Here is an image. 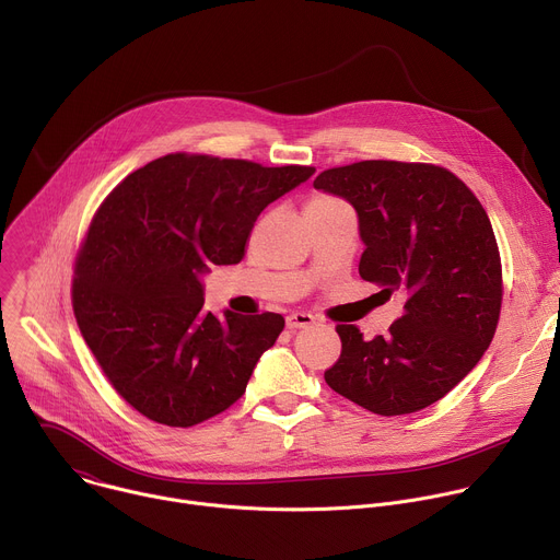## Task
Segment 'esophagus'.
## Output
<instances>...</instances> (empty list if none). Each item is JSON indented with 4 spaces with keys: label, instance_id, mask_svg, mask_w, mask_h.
Masks as SVG:
<instances>
[{
    "label": "esophagus",
    "instance_id": "obj_1",
    "mask_svg": "<svg viewBox=\"0 0 560 560\" xmlns=\"http://www.w3.org/2000/svg\"><path fill=\"white\" fill-rule=\"evenodd\" d=\"M285 324H288L290 330H299V328H310V326H314L316 318H314L312 314H307V312H292V314L285 318Z\"/></svg>",
    "mask_w": 560,
    "mask_h": 560
}]
</instances>
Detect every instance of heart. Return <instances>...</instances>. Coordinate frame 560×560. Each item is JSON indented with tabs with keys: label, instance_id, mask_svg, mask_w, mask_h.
I'll list each match as a JSON object with an SVG mask.
<instances>
[{
	"label": "heart",
	"instance_id": "1",
	"mask_svg": "<svg viewBox=\"0 0 560 560\" xmlns=\"http://www.w3.org/2000/svg\"><path fill=\"white\" fill-rule=\"evenodd\" d=\"M307 206H324V208H332V206H346L341 199L332 197V195H314Z\"/></svg>",
	"mask_w": 560,
	"mask_h": 560
}]
</instances>
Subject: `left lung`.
Wrapping results in <instances>:
<instances>
[{
  "label": "left lung",
  "mask_w": 560,
  "mask_h": 560,
  "mask_svg": "<svg viewBox=\"0 0 560 560\" xmlns=\"http://www.w3.org/2000/svg\"><path fill=\"white\" fill-rule=\"evenodd\" d=\"M314 188L357 210L361 279L385 299H406L385 337L368 341L357 326H337L341 357L326 383L381 417L436 404L497 332L503 275L486 208L441 166L385 159L324 171Z\"/></svg>",
  "instance_id": "left-lung-1"
}]
</instances>
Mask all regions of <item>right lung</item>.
Segmentation results:
<instances>
[{"instance_id":"add662e5","label":"right lung","mask_w":560,"mask_h":560,"mask_svg":"<svg viewBox=\"0 0 560 560\" xmlns=\"http://www.w3.org/2000/svg\"><path fill=\"white\" fill-rule=\"evenodd\" d=\"M312 175V166L175 152L128 175L100 206L77 253L72 310L137 412L190 428L242 398L285 322L206 312L199 277L242 261L264 208Z\"/></svg>"}]
</instances>
